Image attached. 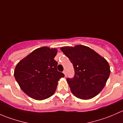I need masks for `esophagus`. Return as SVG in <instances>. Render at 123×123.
<instances>
[{"label": "esophagus", "mask_w": 123, "mask_h": 123, "mask_svg": "<svg viewBox=\"0 0 123 123\" xmlns=\"http://www.w3.org/2000/svg\"><path fill=\"white\" fill-rule=\"evenodd\" d=\"M63 73H64V74H65V76L66 77V76H67V72H66V71L64 70V71H63Z\"/></svg>", "instance_id": "34e87169"}]
</instances>
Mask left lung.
Here are the masks:
<instances>
[{
  "instance_id": "8db88e82",
  "label": "left lung",
  "mask_w": 123,
  "mask_h": 123,
  "mask_svg": "<svg viewBox=\"0 0 123 123\" xmlns=\"http://www.w3.org/2000/svg\"><path fill=\"white\" fill-rule=\"evenodd\" d=\"M73 64L74 76L67 78L71 91L81 99L95 97L105 86L110 74L106 59L87 46L77 45L61 48Z\"/></svg>"
}]
</instances>
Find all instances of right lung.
<instances>
[{
    "label": "right lung",
    "mask_w": 123,
    "mask_h": 123,
    "mask_svg": "<svg viewBox=\"0 0 123 123\" xmlns=\"http://www.w3.org/2000/svg\"><path fill=\"white\" fill-rule=\"evenodd\" d=\"M56 49L38 48L22 59L16 66L14 76L25 93L36 100L50 97L55 92L58 81L65 76L57 69L54 59Z\"/></svg>",
    "instance_id": "1"
}]
</instances>
